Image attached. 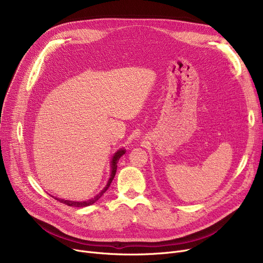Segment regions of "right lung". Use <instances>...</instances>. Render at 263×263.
<instances>
[{
    "instance_id": "add662e5",
    "label": "right lung",
    "mask_w": 263,
    "mask_h": 263,
    "mask_svg": "<svg viewBox=\"0 0 263 263\" xmlns=\"http://www.w3.org/2000/svg\"><path fill=\"white\" fill-rule=\"evenodd\" d=\"M124 153H126V150L124 149H119L117 150V153L114 154L113 158H112V161H110V176L108 178V181L106 183V185L103 187V190L99 193V194H97L96 196H93L91 199H88V200H84V201H73V200H67V199H62V198H58V197H54V199L59 200L60 202L62 203H65L67 205H70V206H76V208H83V206H87V205H90L92 203H95L97 200H98L104 193L106 192V190L109 187L110 183H112L113 179L115 177V174H116V171H117V163L120 159L121 156L124 155Z\"/></svg>"
}]
</instances>
